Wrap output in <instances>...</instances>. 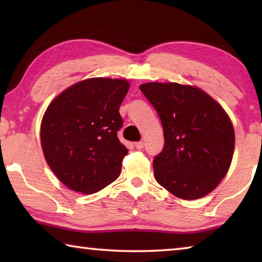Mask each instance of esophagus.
Masks as SVG:
<instances>
[{
	"mask_svg": "<svg viewBox=\"0 0 262 262\" xmlns=\"http://www.w3.org/2000/svg\"><path fill=\"white\" fill-rule=\"evenodd\" d=\"M135 147H136L137 149H143V147H144V142H143V141L136 142V143H135Z\"/></svg>",
	"mask_w": 262,
	"mask_h": 262,
	"instance_id": "34e87169",
	"label": "esophagus"
}]
</instances>
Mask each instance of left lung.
<instances>
[{
    "label": "left lung",
    "mask_w": 262,
    "mask_h": 262,
    "mask_svg": "<svg viewBox=\"0 0 262 262\" xmlns=\"http://www.w3.org/2000/svg\"><path fill=\"white\" fill-rule=\"evenodd\" d=\"M161 119L164 148L154 158L159 185L184 200L209 194L224 178L232 161L231 120L201 89L178 83L140 86Z\"/></svg>",
    "instance_id": "1"
}]
</instances>
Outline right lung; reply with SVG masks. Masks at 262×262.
<instances>
[{"instance_id": "add662e5", "label": "right lung", "mask_w": 262, "mask_h": 262, "mask_svg": "<svg viewBox=\"0 0 262 262\" xmlns=\"http://www.w3.org/2000/svg\"><path fill=\"white\" fill-rule=\"evenodd\" d=\"M126 79L89 78L64 90L41 121V147L54 174L70 189L92 194L118 178L128 150L118 139Z\"/></svg>"}]
</instances>
